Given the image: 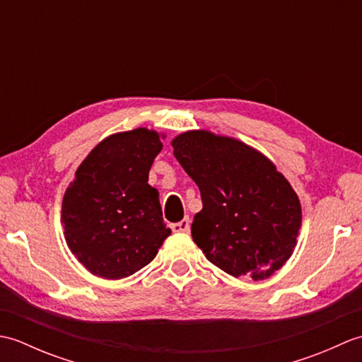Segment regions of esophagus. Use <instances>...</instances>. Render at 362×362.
<instances>
[{"label": "esophagus", "mask_w": 362, "mask_h": 362, "mask_svg": "<svg viewBox=\"0 0 362 362\" xmlns=\"http://www.w3.org/2000/svg\"><path fill=\"white\" fill-rule=\"evenodd\" d=\"M171 228L175 233H189V228H191L189 218H185L179 222H175V224H171Z\"/></svg>", "instance_id": "esophagus-1"}]
</instances>
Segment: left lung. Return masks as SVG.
I'll return each mask as SVG.
<instances>
[{"label": "left lung", "instance_id": "8db88e82", "mask_svg": "<svg viewBox=\"0 0 362 362\" xmlns=\"http://www.w3.org/2000/svg\"><path fill=\"white\" fill-rule=\"evenodd\" d=\"M174 157L201 191L191 235L206 259L233 275L264 280L286 263L302 206L263 153L230 136L189 130L173 140Z\"/></svg>", "mask_w": 362, "mask_h": 362}]
</instances>
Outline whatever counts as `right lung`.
<instances>
[{
  "label": "right lung",
  "mask_w": 362,
  "mask_h": 362,
  "mask_svg": "<svg viewBox=\"0 0 362 362\" xmlns=\"http://www.w3.org/2000/svg\"><path fill=\"white\" fill-rule=\"evenodd\" d=\"M161 148L156 130L113 134L88 153L66 188L65 240L93 275L126 279L149 264L171 235L161 218L158 191L148 183Z\"/></svg>",
  "instance_id": "add662e5"
}]
</instances>
